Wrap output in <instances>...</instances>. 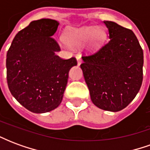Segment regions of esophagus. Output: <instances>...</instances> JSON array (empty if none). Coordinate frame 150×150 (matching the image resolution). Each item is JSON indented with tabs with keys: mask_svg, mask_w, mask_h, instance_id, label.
Here are the masks:
<instances>
[{
	"mask_svg": "<svg viewBox=\"0 0 150 150\" xmlns=\"http://www.w3.org/2000/svg\"><path fill=\"white\" fill-rule=\"evenodd\" d=\"M76 60H77V64H78V66L80 65V64L82 63L81 57H80L79 55H77V56H76Z\"/></svg>",
	"mask_w": 150,
	"mask_h": 150,
	"instance_id": "esophagus-1",
	"label": "esophagus"
}]
</instances>
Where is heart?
Returning a JSON list of instances; mask_svg holds the SVG:
<instances>
[{
    "instance_id": "heart-1",
    "label": "heart",
    "mask_w": 150,
    "mask_h": 150,
    "mask_svg": "<svg viewBox=\"0 0 150 150\" xmlns=\"http://www.w3.org/2000/svg\"><path fill=\"white\" fill-rule=\"evenodd\" d=\"M107 38L104 28L96 26H87L79 29H71L66 34V40L71 46L79 47L89 42V48L97 50L104 45Z\"/></svg>"
}]
</instances>
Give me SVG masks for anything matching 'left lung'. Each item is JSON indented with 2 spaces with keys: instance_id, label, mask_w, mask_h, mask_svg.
<instances>
[{
  "instance_id": "obj_1",
  "label": "left lung",
  "mask_w": 150,
  "mask_h": 150,
  "mask_svg": "<svg viewBox=\"0 0 150 150\" xmlns=\"http://www.w3.org/2000/svg\"><path fill=\"white\" fill-rule=\"evenodd\" d=\"M108 42L98 52L83 56L80 65L92 103L100 109L118 112L135 98L143 79V50L131 30L116 22H103Z\"/></svg>"
}]
</instances>
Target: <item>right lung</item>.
Wrapping results in <instances>:
<instances>
[{"mask_svg":"<svg viewBox=\"0 0 150 150\" xmlns=\"http://www.w3.org/2000/svg\"><path fill=\"white\" fill-rule=\"evenodd\" d=\"M59 22L52 19L31 21L13 40L6 56L7 83L12 96L26 109L45 113L59 107L75 58L56 55L60 48L52 38Z\"/></svg>","mask_w":150,"mask_h":150,"instance_id":"right-lung-1","label":"right lung"}]
</instances>
